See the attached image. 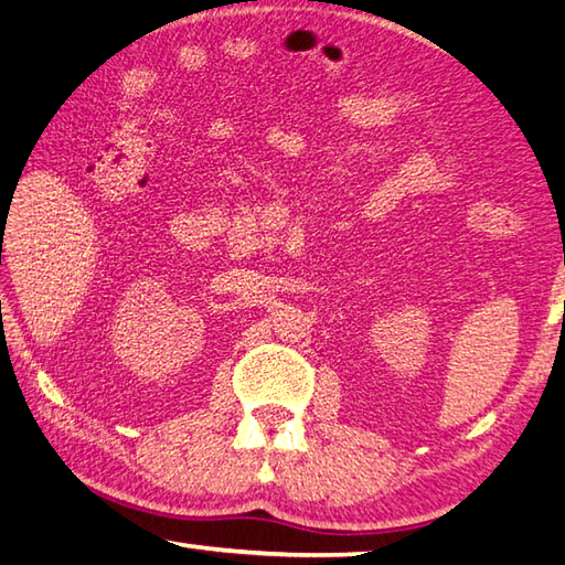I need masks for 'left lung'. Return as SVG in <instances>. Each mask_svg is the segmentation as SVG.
<instances>
[{
	"instance_id": "1",
	"label": "left lung",
	"mask_w": 565,
	"mask_h": 565,
	"mask_svg": "<svg viewBox=\"0 0 565 565\" xmlns=\"http://www.w3.org/2000/svg\"><path fill=\"white\" fill-rule=\"evenodd\" d=\"M563 313H565V309H563Z\"/></svg>"
}]
</instances>
